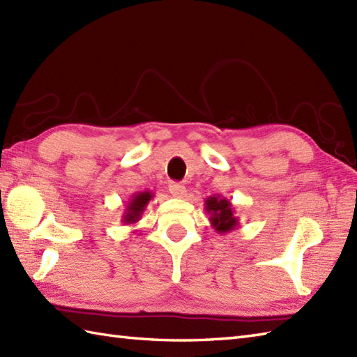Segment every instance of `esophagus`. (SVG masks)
Here are the masks:
<instances>
[{
	"label": "esophagus",
	"instance_id": "1",
	"mask_svg": "<svg viewBox=\"0 0 357 357\" xmlns=\"http://www.w3.org/2000/svg\"><path fill=\"white\" fill-rule=\"evenodd\" d=\"M169 192L174 196V198H185V196H187L185 185L178 184V183H172L169 185Z\"/></svg>",
	"mask_w": 357,
	"mask_h": 357
}]
</instances>
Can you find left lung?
Returning a JSON list of instances; mask_svg holds the SVG:
<instances>
[{
    "instance_id": "obj_1",
    "label": "left lung",
    "mask_w": 357,
    "mask_h": 357,
    "mask_svg": "<svg viewBox=\"0 0 357 357\" xmlns=\"http://www.w3.org/2000/svg\"><path fill=\"white\" fill-rule=\"evenodd\" d=\"M204 208L207 211L211 227L219 234L229 233L239 225L238 216H234L233 204L227 198H222L221 195H213L206 198V206H204Z\"/></svg>"
}]
</instances>
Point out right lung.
Here are the masks:
<instances>
[{
    "instance_id": "add662e5",
    "label": "right lung",
    "mask_w": 357,
    "mask_h": 357,
    "mask_svg": "<svg viewBox=\"0 0 357 357\" xmlns=\"http://www.w3.org/2000/svg\"><path fill=\"white\" fill-rule=\"evenodd\" d=\"M151 199H153V193H151L150 190L136 192L130 198V201L127 202L123 218H121L123 224L132 225V224L138 222L144 213V210H146V207L149 206V202Z\"/></svg>"
}]
</instances>
